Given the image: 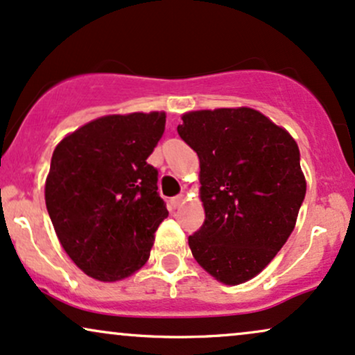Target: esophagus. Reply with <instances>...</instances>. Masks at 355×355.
<instances>
[{
    "instance_id": "34e87169",
    "label": "esophagus",
    "mask_w": 355,
    "mask_h": 355,
    "mask_svg": "<svg viewBox=\"0 0 355 355\" xmlns=\"http://www.w3.org/2000/svg\"><path fill=\"white\" fill-rule=\"evenodd\" d=\"M184 202H186V196H184V194L176 196V198H173V199H171V201H169L171 207H173V209H178V207H181Z\"/></svg>"
}]
</instances>
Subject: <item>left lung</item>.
<instances>
[{
    "label": "left lung",
    "instance_id": "left-lung-1",
    "mask_svg": "<svg viewBox=\"0 0 355 355\" xmlns=\"http://www.w3.org/2000/svg\"><path fill=\"white\" fill-rule=\"evenodd\" d=\"M178 132L199 157L206 219L189 236L198 264L216 281L256 277L294 231L306 178L294 137L252 107L189 111Z\"/></svg>",
    "mask_w": 355,
    "mask_h": 355
}]
</instances>
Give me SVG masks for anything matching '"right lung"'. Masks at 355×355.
<instances>
[{
  "instance_id": "1",
  "label": "right lung",
  "mask_w": 355,
  "mask_h": 355,
  "mask_svg": "<svg viewBox=\"0 0 355 355\" xmlns=\"http://www.w3.org/2000/svg\"><path fill=\"white\" fill-rule=\"evenodd\" d=\"M166 112L107 114L54 148L44 199L58 239L83 272L123 281L148 262L154 232L168 218L148 164Z\"/></svg>"
}]
</instances>
